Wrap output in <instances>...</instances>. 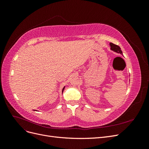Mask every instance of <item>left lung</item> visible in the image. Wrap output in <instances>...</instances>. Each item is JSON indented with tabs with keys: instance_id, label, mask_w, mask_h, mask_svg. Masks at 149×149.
Returning <instances> with one entry per match:
<instances>
[{
	"instance_id": "1",
	"label": "left lung",
	"mask_w": 149,
	"mask_h": 149,
	"mask_svg": "<svg viewBox=\"0 0 149 149\" xmlns=\"http://www.w3.org/2000/svg\"><path fill=\"white\" fill-rule=\"evenodd\" d=\"M110 46H111V50H113L114 52L120 53V54H123V52H122V51H121L120 48L118 45H116L112 43H110Z\"/></svg>"
}]
</instances>
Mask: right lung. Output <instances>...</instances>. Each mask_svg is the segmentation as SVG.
<instances>
[{
  "mask_svg": "<svg viewBox=\"0 0 149 149\" xmlns=\"http://www.w3.org/2000/svg\"><path fill=\"white\" fill-rule=\"evenodd\" d=\"M64 89H65V87H64L63 88V90H62V93H63V90H64Z\"/></svg>",
  "mask_w": 149,
  "mask_h": 149,
  "instance_id": "right-lung-1",
  "label": "right lung"
}]
</instances>
